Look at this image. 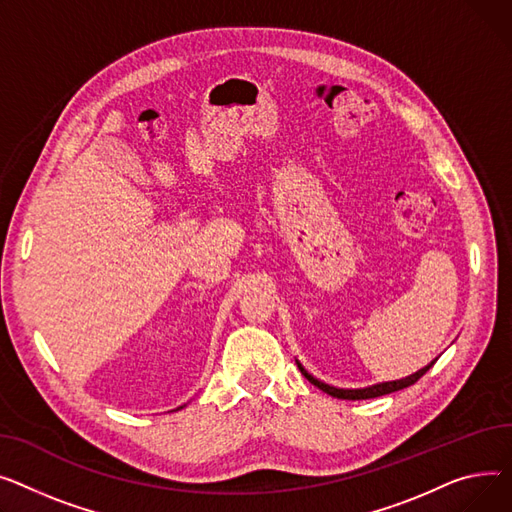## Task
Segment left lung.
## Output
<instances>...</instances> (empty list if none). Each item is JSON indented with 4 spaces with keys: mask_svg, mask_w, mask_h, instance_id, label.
Returning a JSON list of instances; mask_svg holds the SVG:
<instances>
[{
    "mask_svg": "<svg viewBox=\"0 0 512 512\" xmlns=\"http://www.w3.org/2000/svg\"><path fill=\"white\" fill-rule=\"evenodd\" d=\"M297 362V368H299V372H302L314 386H318L320 390H324L326 395H330V397H337V399H349V401H359V399H374V397H382V395H390V393H395V390H401V388H407V386H411V384H415L419 378H422L432 366H434V362L432 364H428L426 368H422V370H417L415 374H411V376H405V378H401V380H390V382H378V384H372V386H364V388H339V386H333V384H326V382H322V380H318L316 376H312L302 364H299V359H295Z\"/></svg>",
    "mask_w": 512,
    "mask_h": 512,
    "instance_id": "8db88e82",
    "label": "left lung"
}]
</instances>
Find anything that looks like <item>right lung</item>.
Returning <instances> with one entry per match:
<instances>
[{
    "label": "right lung",
    "mask_w": 512,
    "mask_h": 512,
    "mask_svg": "<svg viewBox=\"0 0 512 512\" xmlns=\"http://www.w3.org/2000/svg\"><path fill=\"white\" fill-rule=\"evenodd\" d=\"M179 409H182V407H179Z\"/></svg>",
    "instance_id": "add662e5"
}]
</instances>
